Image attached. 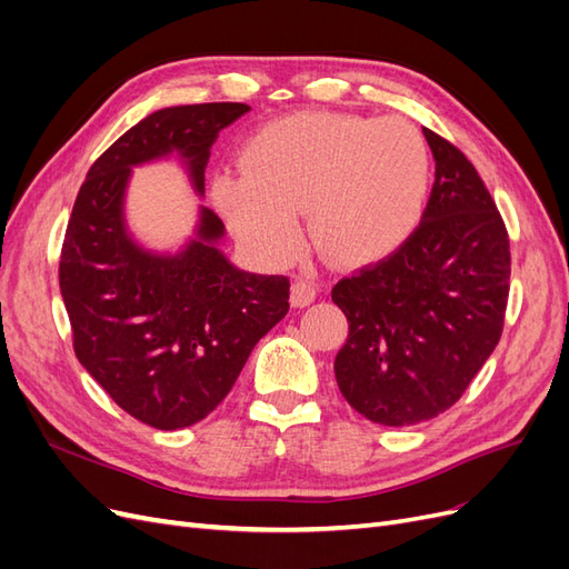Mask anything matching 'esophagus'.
Listing matches in <instances>:
<instances>
[{"label":"esophagus","instance_id":"esophagus-1","mask_svg":"<svg viewBox=\"0 0 569 569\" xmlns=\"http://www.w3.org/2000/svg\"><path fill=\"white\" fill-rule=\"evenodd\" d=\"M316 297H318L316 282L306 280V278H297L295 282H291V306L303 308L308 303H313Z\"/></svg>","mask_w":569,"mask_h":569}]
</instances>
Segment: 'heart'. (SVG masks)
I'll return each instance as SVG.
<instances>
[{"label": "heart", "mask_w": 569, "mask_h": 569, "mask_svg": "<svg viewBox=\"0 0 569 569\" xmlns=\"http://www.w3.org/2000/svg\"><path fill=\"white\" fill-rule=\"evenodd\" d=\"M429 151L403 118L303 111L270 120L242 149V170L213 182V201L253 253L278 261L297 244L306 206L313 244L339 263L387 256L416 230Z\"/></svg>", "instance_id": "obj_1"}]
</instances>
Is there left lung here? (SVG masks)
I'll return each instance as SVG.
<instances>
[{"instance_id": "left-lung-1", "label": "left lung", "mask_w": 569, "mask_h": 569, "mask_svg": "<svg viewBox=\"0 0 569 569\" xmlns=\"http://www.w3.org/2000/svg\"><path fill=\"white\" fill-rule=\"evenodd\" d=\"M422 132L437 168L420 226L332 287L349 320L339 391L385 427L432 420L460 399L501 339L510 291L508 230L489 189L458 147Z\"/></svg>"}]
</instances>
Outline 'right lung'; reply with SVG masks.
<instances>
[{"mask_svg":"<svg viewBox=\"0 0 569 569\" xmlns=\"http://www.w3.org/2000/svg\"><path fill=\"white\" fill-rule=\"evenodd\" d=\"M237 101L161 109L92 163L68 220L59 284L82 368L128 416L157 429L203 420L230 393L256 341L289 311V278L234 268L216 249L222 220L201 206L197 239L144 251L123 220L130 168L178 151L197 192Z\"/></svg>","mask_w":569,"mask_h":569,"instance_id":"right-lung-1","label":"right lung"}]
</instances>
